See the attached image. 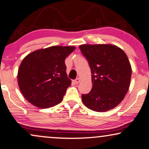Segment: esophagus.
Returning a JSON list of instances; mask_svg holds the SVG:
<instances>
[{"mask_svg": "<svg viewBox=\"0 0 149 149\" xmlns=\"http://www.w3.org/2000/svg\"><path fill=\"white\" fill-rule=\"evenodd\" d=\"M80 82V78H77L76 80H74V83L75 84H78Z\"/></svg>", "mask_w": 149, "mask_h": 149, "instance_id": "esophagus-1", "label": "esophagus"}]
</instances>
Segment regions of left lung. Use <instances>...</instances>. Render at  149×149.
Masks as SVG:
<instances>
[{"label": "left lung", "instance_id": "1", "mask_svg": "<svg viewBox=\"0 0 149 149\" xmlns=\"http://www.w3.org/2000/svg\"><path fill=\"white\" fill-rule=\"evenodd\" d=\"M91 71L93 86L82 95L84 104L97 112L114 109L125 98L131 78V66L127 54L116 45L85 44L79 46Z\"/></svg>", "mask_w": 149, "mask_h": 149}]
</instances>
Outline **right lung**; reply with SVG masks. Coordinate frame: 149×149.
Returning <instances> with one entry per match:
<instances>
[{
  "label": "right lung",
  "instance_id": "right-lung-1",
  "mask_svg": "<svg viewBox=\"0 0 149 149\" xmlns=\"http://www.w3.org/2000/svg\"><path fill=\"white\" fill-rule=\"evenodd\" d=\"M74 46H52L30 53L18 71V84L27 100L40 109H47L63 100L71 80L67 77L65 60Z\"/></svg>",
  "mask_w": 149,
  "mask_h": 149
}]
</instances>
